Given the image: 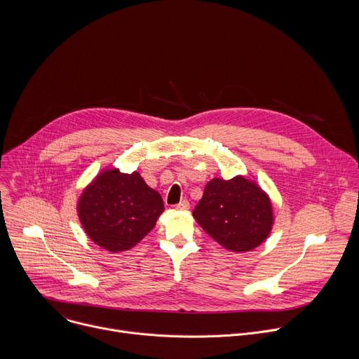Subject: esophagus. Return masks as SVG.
Instances as JSON below:
<instances>
[{
	"instance_id": "34e87169",
	"label": "esophagus",
	"mask_w": 359,
	"mask_h": 359,
	"mask_svg": "<svg viewBox=\"0 0 359 359\" xmlns=\"http://www.w3.org/2000/svg\"><path fill=\"white\" fill-rule=\"evenodd\" d=\"M189 208H190V204L187 200H182L179 204H176L177 210H189Z\"/></svg>"
}]
</instances>
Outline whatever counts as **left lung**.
<instances>
[{
  "label": "left lung",
  "mask_w": 359,
  "mask_h": 359,
  "mask_svg": "<svg viewBox=\"0 0 359 359\" xmlns=\"http://www.w3.org/2000/svg\"><path fill=\"white\" fill-rule=\"evenodd\" d=\"M198 226L233 252L257 248L270 236L274 212L270 196L245 176L212 179L193 210Z\"/></svg>",
  "instance_id": "1"
}]
</instances>
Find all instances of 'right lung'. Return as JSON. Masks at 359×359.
<instances>
[{"label":"right lung","mask_w":359,"mask_h":359,"mask_svg":"<svg viewBox=\"0 0 359 359\" xmlns=\"http://www.w3.org/2000/svg\"><path fill=\"white\" fill-rule=\"evenodd\" d=\"M76 212L88 237L111 252L135 247L165 212L162 196L139 172L104 169L83 189Z\"/></svg>","instance_id":"1"}]
</instances>
